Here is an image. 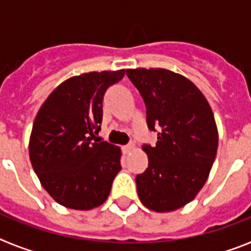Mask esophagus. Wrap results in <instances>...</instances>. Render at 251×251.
I'll use <instances>...</instances> for the list:
<instances>
[{"mask_svg": "<svg viewBox=\"0 0 251 251\" xmlns=\"http://www.w3.org/2000/svg\"><path fill=\"white\" fill-rule=\"evenodd\" d=\"M133 148V143H128V145L123 146V152L124 153H129Z\"/></svg>", "mask_w": 251, "mask_h": 251, "instance_id": "obj_1", "label": "esophagus"}]
</instances>
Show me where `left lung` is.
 <instances>
[{"mask_svg": "<svg viewBox=\"0 0 251 251\" xmlns=\"http://www.w3.org/2000/svg\"><path fill=\"white\" fill-rule=\"evenodd\" d=\"M126 73L145 100L148 129L157 132L154 147L143 145L148 168L136 177L138 196L153 211H174L194 200L211 171L219 143L214 114L182 75L143 68Z\"/></svg>", "mask_w": 251, "mask_h": 251, "instance_id": "1", "label": "left lung"}]
</instances>
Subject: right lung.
<instances>
[{
    "instance_id": "right-lung-1",
    "label": "right lung",
    "mask_w": 251,
    "mask_h": 251,
    "mask_svg": "<svg viewBox=\"0 0 251 251\" xmlns=\"http://www.w3.org/2000/svg\"><path fill=\"white\" fill-rule=\"evenodd\" d=\"M124 70L70 77L49 95L35 118L30 161L40 182L60 205L74 210L98 207L109 196L121 171V150L93 142L100 130L106 89Z\"/></svg>"
}]
</instances>
